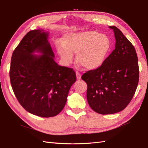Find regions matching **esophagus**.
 Here are the masks:
<instances>
[{
	"instance_id": "esophagus-1",
	"label": "esophagus",
	"mask_w": 148,
	"mask_h": 148,
	"mask_svg": "<svg viewBox=\"0 0 148 148\" xmlns=\"http://www.w3.org/2000/svg\"><path fill=\"white\" fill-rule=\"evenodd\" d=\"M76 76H77V79L78 80H80L81 79V74L79 72H76Z\"/></svg>"
}]
</instances>
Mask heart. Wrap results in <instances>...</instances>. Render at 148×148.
<instances>
[{"label": "heart", "instance_id": "1", "mask_svg": "<svg viewBox=\"0 0 148 148\" xmlns=\"http://www.w3.org/2000/svg\"><path fill=\"white\" fill-rule=\"evenodd\" d=\"M111 47V40L107 36L88 31L65 35L63 42L57 44L56 50L66 63H71L73 61V54H76L78 63L85 69L93 70L104 63Z\"/></svg>", "mask_w": 148, "mask_h": 148}]
</instances>
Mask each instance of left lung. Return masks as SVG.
<instances>
[{
  "instance_id": "obj_1",
  "label": "left lung",
  "mask_w": 148,
  "mask_h": 148,
  "mask_svg": "<svg viewBox=\"0 0 148 148\" xmlns=\"http://www.w3.org/2000/svg\"><path fill=\"white\" fill-rule=\"evenodd\" d=\"M116 46L99 68L82 76L87 85V101L94 111L112 114L124 109L131 101L139 81L136 52L132 43L116 26Z\"/></svg>"
}]
</instances>
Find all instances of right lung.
<instances>
[{"mask_svg":"<svg viewBox=\"0 0 148 148\" xmlns=\"http://www.w3.org/2000/svg\"><path fill=\"white\" fill-rule=\"evenodd\" d=\"M48 37L44 30L27 32L13 52L9 73L18 102L27 112L42 117L55 116L63 110L76 80L72 68L55 61ZM35 51L42 55H33Z\"/></svg>","mask_w":148,"mask_h":148,"instance_id":"1","label":"right lung"}]
</instances>
